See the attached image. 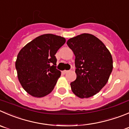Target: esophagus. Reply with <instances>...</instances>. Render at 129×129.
Segmentation results:
<instances>
[{
  "mask_svg": "<svg viewBox=\"0 0 129 129\" xmlns=\"http://www.w3.org/2000/svg\"><path fill=\"white\" fill-rule=\"evenodd\" d=\"M68 72H69V71H68V70H63L62 72V73H64V74H65V73H68Z\"/></svg>",
  "mask_w": 129,
  "mask_h": 129,
  "instance_id": "obj_1",
  "label": "esophagus"
}]
</instances>
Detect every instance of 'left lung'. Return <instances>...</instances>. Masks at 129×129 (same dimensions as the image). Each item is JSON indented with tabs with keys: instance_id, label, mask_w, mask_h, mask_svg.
Returning <instances> with one entry per match:
<instances>
[{
	"instance_id": "8db88e82",
	"label": "left lung",
	"mask_w": 129,
	"mask_h": 129,
	"mask_svg": "<svg viewBox=\"0 0 129 129\" xmlns=\"http://www.w3.org/2000/svg\"><path fill=\"white\" fill-rule=\"evenodd\" d=\"M67 45L75 56L77 78L71 82L72 90L80 98L99 92L106 84L113 70V59L105 44L89 34L71 38Z\"/></svg>"
}]
</instances>
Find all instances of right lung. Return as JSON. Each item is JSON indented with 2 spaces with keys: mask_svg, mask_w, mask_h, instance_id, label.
Returning a JSON list of instances; mask_svg holds the SVG:
<instances>
[{
  "mask_svg": "<svg viewBox=\"0 0 129 129\" xmlns=\"http://www.w3.org/2000/svg\"><path fill=\"white\" fill-rule=\"evenodd\" d=\"M66 39L53 34L37 37L21 49L17 56L18 78L26 92L36 98L52 91L61 72L56 69L55 56Z\"/></svg>",
  "mask_w": 129,
  "mask_h": 129,
  "instance_id": "1",
  "label": "right lung"
}]
</instances>
